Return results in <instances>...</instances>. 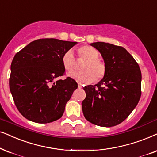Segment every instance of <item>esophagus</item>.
Masks as SVG:
<instances>
[{"instance_id":"34e87169","label":"esophagus","mask_w":157,"mask_h":157,"mask_svg":"<svg viewBox=\"0 0 157 157\" xmlns=\"http://www.w3.org/2000/svg\"><path fill=\"white\" fill-rule=\"evenodd\" d=\"M78 87L79 89H81V88H82V87H83V85L81 84V83H78Z\"/></svg>"}]
</instances>
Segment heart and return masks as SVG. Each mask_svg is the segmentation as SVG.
Returning a JSON list of instances; mask_svg holds the SVG:
<instances>
[{
    "mask_svg": "<svg viewBox=\"0 0 157 157\" xmlns=\"http://www.w3.org/2000/svg\"><path fill=\"white\" fill-rule=\"evenodd\" d=\"M79 58L85 60L80 72H75L69 74V76L81 83H91L94 81H98L105 76L106 66L105 63L98 58L99 52L96 48L89 45H83L76 50ZM61 62L65 70L71 73L76 66V58L72 50H69L64 52L61 58Z\"/></svg>",
    "mask_w": 157,
    "mask_h": 157,
    "instance_id": "1",
    "label": "heart"
}]
</instances>
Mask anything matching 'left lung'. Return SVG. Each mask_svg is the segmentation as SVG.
I'll return each instance as SVG.
<instances>
[{
	"instance_id": "obj_1",
	"label": "left lung",
	"mask_w": 157,
	"mask_h": 157,
	"mask_svg": "<svg viewBox=\"0 0 157 157\" xmlns=\"http://www.w3.org/2000/svg\"><path fill=\"white\" fill-rule=\"evenodd\" d=\"M91 45L102 56L106 74L94 86H84L82 111L90 123L112 127L125 121L138 105L141 95V69L123 47L102 42Z\"/></svg>"
}]
</instances>
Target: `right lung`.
I'll return each mask as SVG.
<instances>
[{
    "label": "right lung",
    "mask_w": 157,
    "mask_h": 157,
    "mask_svg": "<svg viewBox=\"0 0 157 157\" xmlns=\"http://www.w3.org/2000/svg\"><path fill=\"white\" fill-rule=\"evenodd\" d=\"M76 42L53 38L30 42L15 55L11 65L10 91L19 113L37 123H49L62 117L75 89L76 81L63 76L61 58Z\"/></svg>",
    "instance_id": "obj_1"
}]
</instances>
